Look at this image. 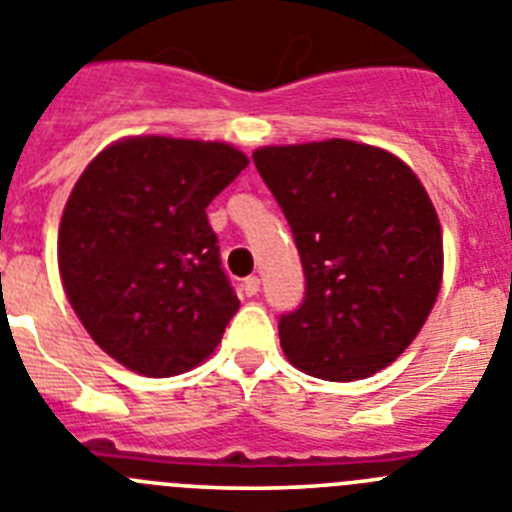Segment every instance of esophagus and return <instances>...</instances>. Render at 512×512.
<instances>
[{
    "label": "esophagus",
    "instance_id": "34e87169",
    "mask_svg": "<svg viewBox=\"0 0 512 512\" xmlns=\"http://www.w3.org/2000/svg\"><path fill=\"white\" fill-rule=\"evenodd\" d=\"M242 290H245V296H257V290H260V278L257 275H250V278L242 280Z\"/></svg>",
    "mask_w": 512,
    "mask_h": 512
}]
</instances>
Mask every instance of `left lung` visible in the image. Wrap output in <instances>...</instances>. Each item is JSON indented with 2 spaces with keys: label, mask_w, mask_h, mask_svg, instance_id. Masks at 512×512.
Wrapping results in <instances>:
<instances>
[{
  "label": "left lung",
  "mask_w": 512,
  "mask_h": 512,
  "mask_svg": "<svg viewBox=\"0 0 512 512\" xmlns=\"http://www.w3.org/2000/svg\"><path fill=\"white\" fill-rule=\"evenodd\" d=\"M252 160L306 275L303 303L278 321L285 357L331 382L375 375L439 296L444 245L428 193L403 160L349 140L262 147Z\"/></svg>",
  "instance_id": "obj_1"
}]
</instances>
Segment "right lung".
Returning a JSON list of instances; mask_svg holds the SVG:
<instances>
[{"label": "right lung", "mask_w": 512, "mask_h": 512, "mask_svg": "<svg viewBox=\"0 0 512 512\" xmlns=\"http://www.w3.org/2000/svg\"><path fill=\"white\" fill-rule=\"evenodd\" d=\"M250 160L224 142L132 137L73 186L58 267L73 311L109 357L147 377L204 362L239 301L206 206Z\"/></svg>", "instance_id": "add662e5"}]
</instances>
